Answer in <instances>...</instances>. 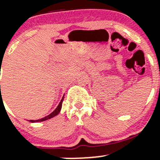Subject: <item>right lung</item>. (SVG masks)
<instances>
[{"label":"right lung","instance_id":"1","mask_svg":"<svg viewBox=\"0 0 160 160\" xmlns=\"http://www.w3.org/2000/svg\"><path fill=\"white\" fill-rule=\"evenodd\" d=\"M63 100H64V96L62 97L61 102H59V104H58V105L57 106V108L56 109L53 111L52 113H49V115L46 116L45 117H43V118L41 119H39V120H28L29 122H43V121H45V120H49V119L52 118V117H56V115H58V113H59V112L61 111V109H62V102H63Z\"/></svg>","mask_w":160,"mask_h":160}]
</instances>
